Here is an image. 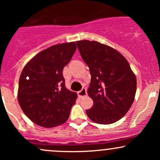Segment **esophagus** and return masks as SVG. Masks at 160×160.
I'll return each mask as SVG.
<instances>
[{
  "label": "esophagus",
  "instance_id": "esophagus-1",
  "mask_svg": "<svg viewBox=\"0 0 160 160\" xmlns=\"http://www.w3.org/2000/svg\"><path fill=\"white\" fill-rule=\"evenodd\" d=\"M87 89L86 88H82L81 90H80L79 92H77V95H78L79 97L82 98L83 97V96H87Z\"/></svg>",
  "mask_w": 160,
  "mask_h": 160
}]
</instances>
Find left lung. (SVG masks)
Segmentation results:
<instances>
[{"mask_svg": "<svg viewBox=\"0 0 160 160\" xmlns=\"http://www.w3.org/2000/svg\"><path fill=\"white\" fill-rule=\"evenodd\" d=\"M89 67L91 81L88 95L93 106L86 111L92 122L109 124L127 113L134 100L137 79L128 62L115 49L96 41L77 42Z\"/></svg>", "mask_w": 160, "mask_h": 160, "instance_id": "8db88e82", "label": "left lung"}]
</instances>
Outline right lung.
<instances>
[{"label":"right lung","instance_id":"right-lung-1","mask_svg":"<svg viewBox=\"0 0 160 160\" xmlns=\"http://www.w3.org/2000/svg\"><path fill=\"white\" fill-rule=\"evenodd\" d=\"M76 43H62L45 49L33 57L21 73L18 102L35 124L52 128L66 122L77 93L65 87L63 69L76 52Z\"/></svg>","mask_w":160,"mask_h":160}]
</instances>
